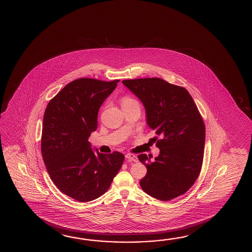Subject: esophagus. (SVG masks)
I'll return each instance as SVG.
<instances>
[{
  "label": "esophagus",
  "mask_w": 252,
  "mask_h": 252,
  "mask_svg": "<svg viewBox=\"0 0 252 252\" xmlns=\"http://www.w3.org/2000/svg\"><path fill=\"white\" fill-rule=\"evenodd\" d=\"M126 159H128V160H133L134 162H137V161H138L137 156H135L134 154H126Z\"/></svg>",
  "instance_id": "1"
}]
</instances>
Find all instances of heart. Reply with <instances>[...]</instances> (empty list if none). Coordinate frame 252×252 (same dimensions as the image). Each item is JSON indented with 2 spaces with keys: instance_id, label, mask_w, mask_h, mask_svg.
Here are the masks:
<instances>
[{
  "instance_id": "1",
  "label": "heart",
  "mask_w": 252,
  "mask_h": 252,
  "mask_svg": "<svg viewBox=\"0 0 252 252\" xmlns=\"http://www.w3.org/2000/svg\"><path fill=\"white\" fill-rule=\"evenodd\" d=\"M137 102L135 99L134 98H130V97H125V98L122 99V105H125V104H131V103Z\"/></svg>"
}]
</instances>
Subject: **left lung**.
I'll return each instance as SVG.
<instances>
[{"mask_svg":"<svg viewBox=\"0 0 252 252\" xmlns=\"http://www.w3.org/2000/svg\"><path fill=\"white\" fill-rule=\"evenodd\" d=\"M122 82L143 103L146 123L159 136L154 160L146 154L138 156L147 168L141 188L161 201L183 195L200 173L206 140L205 124L193 98L185 88L159 78Z\"/></svg>","mask_w":252,"mask_h":252,"instance_id":"obj_1","label":"left lung"}]
</instances>
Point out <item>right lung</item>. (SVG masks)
Wrapping results in <instances>:
<instances>
[{
	"instance_id": "right-lung-1",
	"label": "right lung",
	"mask_w": 252,
	"mask_h": 252,
	"mask_svg": "<svg viewBox=\"0 0 252 252\" xmlns=\"http://www.w3.org/2000/svg\"><path fill=\"white\" fill-rule=\"evenodd\" d=\"M119 82L81 78L68 83L46 106L41 153L46 170L63 194L80 202L102 195L125 156L104 154L88 141L98 126V109Z\"/></svg>"
}]
</instances>
